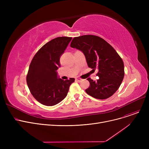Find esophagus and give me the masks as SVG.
Returning <instances> with one entry per match:
<instances>
[{
  "label": "esophagus",
  "instance_id": "esophagus-1",
  "mask_svg": "<svg viewBox=\"0 0 149 149\" xmlns=\"http://www.w3.org/2000/svg\"><path fill=\"white\" fill-rule=\"evenodd\" d=\"M75 80L77 81V82H81L83 80L81 79H80V78H79V77H77L76 79H75Z\"/></svg>",
  "mask_w": 149,
  "mask_h": 149
}]
</instances>
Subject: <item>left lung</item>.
Here are the masks:
<instances>
[{
  "label": "left lung",
  "mask_w": 149,
  "mask_h": 149,
  "mask_svg": "<svg viewBox=\"0 0 149 149\" xmlns=\"http://www.w3.org/2000/svg\"><path fill=\"white\" fill-rule=\"evenodd\" d=\"M70 46L83 52L89 68L98 70V80L87 79L90 86L86 92L100 100L111 97L120 88L124 76V63L118 54L103 38L93 35L74 37Z\"/></svg>",
  "instance_id": "obj_1"
}]
</instances>
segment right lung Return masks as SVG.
<instances>
[{"instance_id":"1","label":"right lung","mask_w":149,"mask_h":149,"mask_svg":"<svg viewBox=\"0 0 149 149\" xmlns=\"http://www.w3.org/2000/svg\"><path fill=\"white\" fill-rule=\"evenodd\" d=\"M72 37H59L44 45L35 54L26 75V83L31 94L41 104L54 106L67 95L74 78L63 80L57 78L60 58Z\"/></svg>"}]
</instances>
